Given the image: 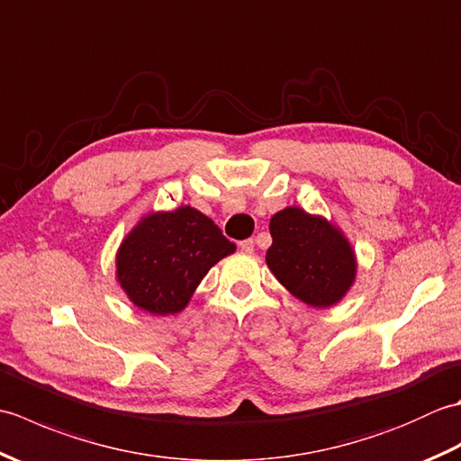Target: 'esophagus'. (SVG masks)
<instances>
[{
	"mask_svg": "<svg viewBox=\"0 0 461 461\" xmlns=\"http://www.w3.org/2000/svg\"><path fill=\"white\" fill-rule=\"evenodd\" d=\"M253 248H256V241H253L251 238L240 241V249H241L243 253H253Z\"/></svg>",
	"mask_w": 461,
	"mask_h": 461,
	"instance_id": "esophagus-1",
	"label": "esophagus"
}]
</instances>
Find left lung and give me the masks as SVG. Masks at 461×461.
<instances>
[{
    "label": "left lung",
    "instance_id": "8db88e82",
    "mask_svg": "<svg viewBox=\"0 0 461 461\" xmlns=\"http://www.w3.org/2000/svg\"><path fill=\"white\" fill-rule=\"evenodd\" d=\"M266 261L273 276L311 307H330L350 289L357 259L347 238L321 215L285 208L269 221Z\"/></svg>",
    "mask_w": 461,
    "mask_h": 461
}]
</instances>
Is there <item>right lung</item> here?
<instances>
[{"instance_id":"1","label":"right lung","mask_w":461,"mask_h":461,"mask_svg":"<svg viewBox=\"0 0 461 461\" xmlns=\"http://www.w3.org/2000/svg\"><path fill=\"white\" fill-rule=\"evenodd\" d=\"M236 243L208 215L182 205L146 215L116 253V279L136 307L174 315L188 305L205 273Z\"/></svg>"}]
</instances>
